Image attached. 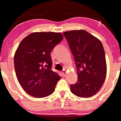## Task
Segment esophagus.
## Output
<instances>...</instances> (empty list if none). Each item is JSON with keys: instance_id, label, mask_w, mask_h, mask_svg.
I'll return each mask as SVG.
<instances>
[{"instance_id": "esophagus-1", "label": "esophagus", "mask_w": 121, "mask_h": 121, "mask_svg": "<svg viewBox=\"0 0 121 121\" xmlns=\"http://www.w3.org/2000/svg\"><path fill=\"white\" fill-rule=\"evenodd\" d=\"M65 74H66V70L64 69V70H63L62 72V75L63 77H64V76H65Z\"/></svg>"}]
</instances>
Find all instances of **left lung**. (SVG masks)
I'll return each mask as SVG.
<instances>
[{
  "mask_svg": "<svg viewBox=\"0 0 121 121\" xmlns=\"http://www.w3.org/2000/svg\"><path fill=\"white\" fill-rule=\"evenodd\" d=\"M73 55L78 81L71 84L70 90L80 97L95 95L106 77L105 53L101 41L83 30L63 33Z\"/></svg>",
  "mask_w": 121,
  "mask_h": 121,
  "instance_id": "obj_1",
  "label": "left lung"
}]
</instances>
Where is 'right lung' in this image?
I'll use <instances>...</instances> for the list:
<instances>
[{
	"label": "right lung",
	"mask_w": 121,
	"mask_h": 121,
	"mask_svg": "<svg viewBox=\"0 0 121 121\" xmlns=\"http://www.w3.org/2000/svg\"><path fill=\"white\" fill-rule=\"evenodd\" d=\"M63 39L61 33L34 32L22 40L14 56L16 77L30 95L42 98L55 90L60 77L52 70L51 52Z\"/></svg>",
	"instance_id": "right-lung-1"
}]
</instances>
